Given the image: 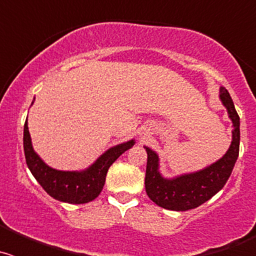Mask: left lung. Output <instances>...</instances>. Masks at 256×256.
I'll list each match as a JSON object with an SVG mask.
<instances>
[{
    "instance_id": "8db88e82",
    "label": "left lung",
    "mask_w": 256,
    "mask_h": 256,
    "mask_svg": "<svg viewBox=\"0 0 256 256\" xmlns=\"http://www.w3.org/2000/svg\"><path fill=\"white\" fill-rule=\"evenodd\" d=\"M220 100L227 108L230 118L234 123L232 144L220 160L210 165L204 170L180 176L174 180H165L158 170V155L146 148L148 151V166L144 187L148 198L156 205L168 210L184 212L195 209L212 198L220 191L230 178L240 151V116L234 108V101L224 87L220 88Z\"/></svg>"
}]
</instances>
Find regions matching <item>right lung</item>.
<instances>
[{
	"mask_svg": "<svg viewBox=\"0 0 256 256\" xmlns=\"http://www.w3.org/2000/svg\"><path fill=\"white\" fill-rule=\"evenodd\" d=\"M134 141L118 144L106 151L91 168L84 172H61L50 168L40 159L32 148L28 123L24 124V154L28 168L40 186L51 198L69 204H86L94 200L102 191L106 174L110 165L128 148Z\"/></svg>",
	"mask_w": 256,
	"mask_h": 256,
	"instance_id": "1",
	"label": "right lung"
}]
</instances>
